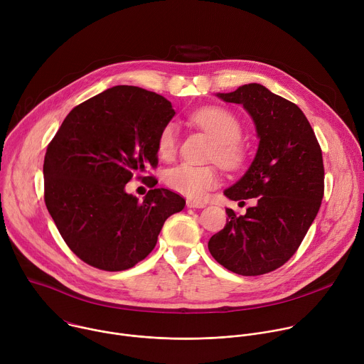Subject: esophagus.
<instances>
[{
  "label": "esophagus",
  "mask_w": 364,
  "mask_h": 364,
  "mask_svg": "<svg viewBox=\"0 0 364 364\" xmlns=\"http://www.w3.org/2000/svg\"><path fill=\"white\" fill-rule=\"evenodd\" d=\"M187 207H190V209H203V207H205V203L198 200H187Z\"/></svg>",
  "instance_id": "34e87169"
}]
</instances>
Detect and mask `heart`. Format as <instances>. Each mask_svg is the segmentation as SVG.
Instances as JSON below:
<instances>
[{
    "label": "heart",
    "mask_w": 364,
    "mask_h": 364,
    "mask_svg": "<svg viewBox=\"0 0 364 364\" xmlns=\"http://www.w3.org/2000/svg\"><path fill=\"white\" fill-rule=\"evenodd\" d=\"M191 121L209 134L218 144L216 159L228 167H235L240 161V149L236 145L242 138L239 121L229 112L219 108H209L196 112ZM178 144V131L174 124L166 125L157 139V151L163 160L174 157ZM167 186L193 200H201L207 191L219 184V174L210 167H196L181 164L167 171Z\"/></svg>",
    "instance_id": "b5f03b06"
}]
</instances>
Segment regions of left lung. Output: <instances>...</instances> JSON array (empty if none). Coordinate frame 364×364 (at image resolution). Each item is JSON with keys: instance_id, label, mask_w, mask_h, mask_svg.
<instances>
[{"instance_id": "left-lung-1", "label": "left lung", "mask_w": 364, "mask_h": 364, "mask_svg": "<svg viewBox=\"0 0 364 364\" xmlns=\"http://www.w3.org/2000/svg\"><path fill=\"white\" fill-rule=\"evenodd\" d=\"M250 115L259 145L246 173L223 193L230 200L253 198L243 216L226 209V226L209 250L226 269L264 275L295 253L314 222L324 196L323 154L304 112L264 85L249 83L216 93Z\"/></svg>"}]
</instances>
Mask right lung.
Instances as JSON below:
<instances>
[{
	"mask_svg": "<svg viewBox=\"0 0 364 364\" xmlns=\"http://www.w3.org/2000/svg\"><path fill=\"white\" fill-rule=\"evenodd\" d=\"M174 115L161 95L114 86L73 108L48 144L47 210L87 265L109 272L135 267L154 249L164 222L184 209L186 200L154 187L155 178L142 201L125 191L134 176L157 166L159 135Z\"/></svg>",
	"mask_w": 364,
	"mask_h": 364,
	"instance_id": "obj_1",
	"label": "right lung"
}]
</instances>
